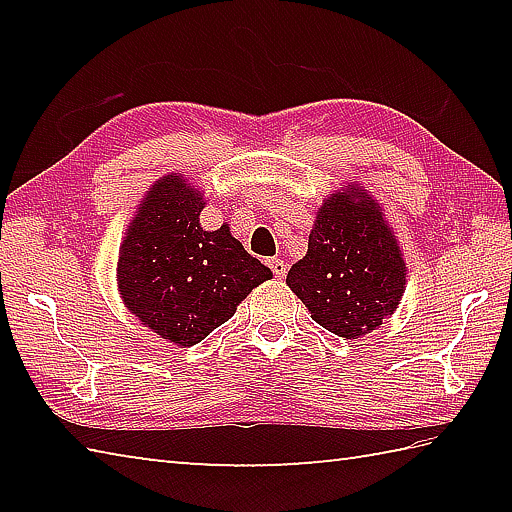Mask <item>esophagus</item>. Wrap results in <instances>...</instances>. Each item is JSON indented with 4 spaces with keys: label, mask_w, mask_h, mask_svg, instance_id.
<instances>
[{
    "label": "esophagus",
    "mask_w": 512,
    "mask_h": 512,
    "mask_svg": "<svg viewBox=\"0 0 512 512\" xmlns=\"http://www.w3.org/2000/svg\"><path fill=\"white\" fill-rule=\"evenodd\" d=\"M268 266H271L277 280H284V275H287V262H284V259H271Z\"/></svg>",
    "instance_id": "34e87169"
}]
</instances>
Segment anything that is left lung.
I'll list each match as a JSON object with an SVG mask.
<instances>
[{"mask_svg": "<svg viewBox=\"0 0 512 512\" xmlns=\"http://www.w3.org/2000/svg\"><path fill=\"white\" fill-rule=\"evenodd\" d=\"M406 277L400 241L381 205L348 183L318 207L307 255L291 266L287 284L320 327L352 341L395 314Z\"/></svg>", "mask_w": 512, "mask_h": 512, "instance_id": "obj_1", "label": "left lung"}]
</instances>
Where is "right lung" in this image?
I'll use <instances>...</instances> for the list:
<instances>
[{
	"label": "right lung",
	"mask_w": 512,
	"mask_h": 512,
	"mask_svg": "<svg viewBox=\"0 0 512 512\" xmlns=\"http://www.w3.org/2000/svg\"><path fill=\"white\" fill-rule=\"evenodd\" d=\"M205 205V194L183 173L162 176L137 205L119 246L121 302L158 339L180 348L201 343L273 277L232 237L228 223L201 228Z\"/></svg>",
	"instance_id": "obj_1"
}]
</instances>
